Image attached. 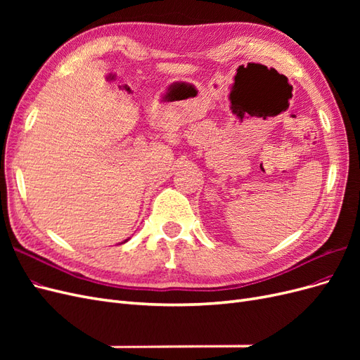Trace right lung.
<instances>
[{
  "label": "right lung",
  "mask_w": 360,
  "mask_h": 360,
  "mask_svg": "<svg viewBox=\"0 0 360 360\" xmlns=\"http://www.w3.org/2000/svg\"><path fill=\"white\" fill-rule=\"evenodd\" d=\"M127 240H129V238H126V240H124V242H123V243H126V242H127Z\"/></svg>",
  "instance_id": "1"
}]
</instances>
